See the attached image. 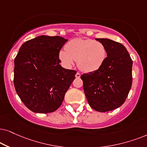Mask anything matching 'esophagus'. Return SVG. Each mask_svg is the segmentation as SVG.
<instances>
[{"label": "esophagus", "mask_w": 147, "mask_h": 147, "mask_svg": "<svg viewBox=\"0 0 147 147\" xmlns=\"http://www.w3.org/2000/svg\"><path fill=\"white\" fill-rule=\"evenodd\" d=\"M80 77H81V74H80L79 72H77V74H76L75 75V77L77 78V79H79Z\"/></svg>", "instance_id": "obj_1"}]
</instances>
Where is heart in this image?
Instances as JSON below:
<instances>
[{
	"label": "heart",
	"instance_id": "1",
	"mask_svg": "<svg viewBox=\"0 0 147 147\" xmlns=\"http://www.w3.org/2000/svg\"><path fill=\"white\" fill-rule=\"evenodd\" d=\"M106 56L104 45L91 39H73L59 52L60 59L66 67L73 65L77 59V66L85 72L98 70L104 63Z\"/></svg>",
	"mask_w": 147,
	"mask_h": 147
}]
</instances>
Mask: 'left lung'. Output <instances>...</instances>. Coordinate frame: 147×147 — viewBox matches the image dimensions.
I'll use <instances>...</instances> for the list:
<instances>
[{
    "instance_id": "left-lung-1",
    "label": "left lung",
    "mask_w": 147,
    "mask_h": 147,
    "mask_svg": "<svg viewBox=\"0 0 147 147\" xmlns=\"http://www.w3.org/2000/svg\"><path fill=\"white\" fill-rule=\"evenodd\" d=\"M107 51V57L97 70L83 74L85 96L90 106L99 112L113 110L124 103L132 82V60L122 44L97 38Z\"/></svg>"
}]
</instances>
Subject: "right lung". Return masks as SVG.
Listing matches in <instances>:
<instances>
[{
  "mask_svg": "<svg viewBox=\"0 0 147 147\" xmlns=\"http://www.w3.org/2000/svg\"><path fill=\"white\" fill-rule=\"evenodd\" d=\"M67 41L60 36H38L25 42L15 58V90L34 112L56 111L75 79V70L60 65L59 52Z\"/></svg>",
  "mask_w": 147,
  "mask_h": 147,
  "instance_id": "right-lung-1",
  "label": "right lung"
}]
</instances>
